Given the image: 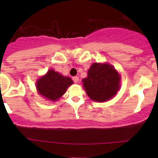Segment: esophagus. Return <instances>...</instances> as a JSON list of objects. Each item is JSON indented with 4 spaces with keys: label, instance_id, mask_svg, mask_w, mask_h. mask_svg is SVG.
Masks as SVG:
<instances>
[{
    "label": "esophagus",
    "instance_id": "34e87169",
    "mask_svg": "<svg viewBox=\"0 0 158 158\" xmlns=\"http://www.w3.org/2000/svg\"><path fill=\"white\" fill-rule=\"evenodd\" d=\"M73 82L76 83V82H79V77H78V76H74V77H73Z\"/></svg>",
    "mask_w": 158,
    "mask_h": 158
}]
</instances>
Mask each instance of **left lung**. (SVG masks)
<instances>
[{
	"mask_svg": "<svg viewBox=\"0 0 158 158\" xmlns=\"http://www.w3.org/2000/svg\"><path fill=\"white\" fill-rule=\"evenodd\" d=\"M82 82L91 99L106 102L117 93L120 87V76L111 65L93 63Z\"/></svg>",
	"mask_w": 158,
	"mask_h": 158,
	"instance_id": "left-lung-1",
	"label": "left lung"
}]
</instances>
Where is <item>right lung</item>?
<instances>
[{"instance_id": "right-lung-1", "label": "right lung", "mask_w": 158, "mask_h": 158, "mask_svg": "<svg viewBox=\"0 0 158 158\" xmlns=\"http://www.w3.org/2000/svg\"><path fill=\"white\" fill-rule=\"evenodd\" d=\"M73 82L69 77L62 76L51 69L38 80L36 88L41 95L51 101H56L66 92Z\"/></svg>"}]
</instances>
